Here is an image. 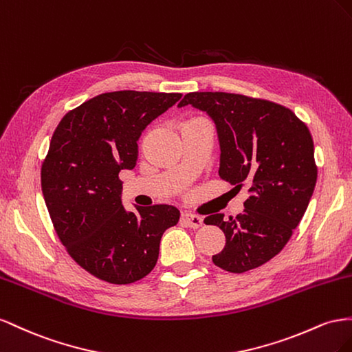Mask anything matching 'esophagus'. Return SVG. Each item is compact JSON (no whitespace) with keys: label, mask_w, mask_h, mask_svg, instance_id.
<instances>
[{"label":"esophagus","mask_w":352,"mask_h":352,"mask_svg":"<svg viewBox=\"0 0 352 352\" xmlns=\"http://www.w3.org/2000/svg\"><path fill=\"white\" fill-rule=\"evenodd\" d=\"M182 221H183V223H184L187 227H193V228H199L200 226L204 224L202 217L195 215V214H188V212H186V214L182 215Z\"/></svg>","instance_id":"esophagus-1"}]
</instances>
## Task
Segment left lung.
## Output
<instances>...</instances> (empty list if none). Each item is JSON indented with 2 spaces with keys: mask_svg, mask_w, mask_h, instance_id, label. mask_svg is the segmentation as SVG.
Instances as JSON below:
<instances>
[{
  "mask_svg": "<svg viewBox=\"0 0 352 352\" xmlns=\"http://www.w3.org/2000/svg\"><path fill=\"white\" fill-rule=\"evenodd\" d=\"M192 104L214 119L221 159L219 177L249 186L245 209L236 218L214 214L226 246L212 256L230 273H245L274 258L302 219L317 182L313 137L292 110L264 98L233 93H188Z\"/></svg>",
  "mask_w": 352,
  "mask_h": 352,
  "instance_id": "8db88e82",
  "label": "left lung"
}]
</instances>
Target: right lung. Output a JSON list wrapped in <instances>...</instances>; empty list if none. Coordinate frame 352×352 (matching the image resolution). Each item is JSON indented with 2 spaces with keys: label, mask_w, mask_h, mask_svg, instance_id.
I'll use <instances>...</instances> for the list:
<instances>
[{
  "label": "right lung",
  "mask_w": 352,
  "mask_h": 352,
  "mask_svg": "<svg viewBox=\"0 0 352 352\" xmlns=\"http://www.w3.org/2000/svg\"><path fill=\"white\" fill-rule=\"evenodd\" d=\"M182 96L104 93L69 110L54 129L41 166L50 218L75 263L107 283L146 277L157 263L165 230L179 219L170 205L126 212L119 173L135 166L143 129Z\"/></svg>",
  "instance_id": "add662e5"
}]
</instances>
